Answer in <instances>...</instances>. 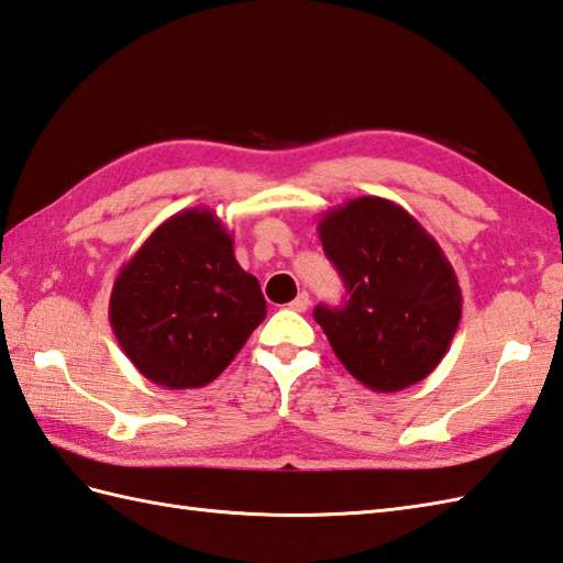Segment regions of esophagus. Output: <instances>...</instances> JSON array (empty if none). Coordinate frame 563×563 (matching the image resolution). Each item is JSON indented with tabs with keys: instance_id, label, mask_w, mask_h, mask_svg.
Wrapping results in <instances>:
<instances>
[{
	"instance_id": "1",
	"label": "esophagus",
	"mask_w": 563,
	"mask_h": 563,
	"mask_svg": "<svg viewBox=\"0 0 563 563\" xmlns=\"http://www.w3.org/2000/svg\"><path fill=\"white\" fill-rule=\"evenodd\" d=\"M287 307H290L292 311H307V307H309V295H307V292H299Z\"/></svg>"
}]
</instances>
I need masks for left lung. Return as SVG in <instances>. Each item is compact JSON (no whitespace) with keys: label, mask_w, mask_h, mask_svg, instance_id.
Wrapping results in <instances>:
<instances>
[{"label":"left lung","mask_w":563,"mask_h":563,"mask_svg":"<svg viewBox=\"0 0 563 563\" xmlns=\"http://www.w3.org/2000/svg\"><path fill=\"white\" fill-rule=\"evenodd\" d=\"M319 238L347 290L343 307L313 309L335 357L378 394L422 382L449 352L463 313L459 278L439 242L382 196L325 211Z\"/></svg>","instance_id":"left-lung-1"}]
</instances>
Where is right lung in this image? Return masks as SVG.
<instances>
[{"label": "right lung", "mask_w": 563, "mask_h": 563, "mask_svg": "<svg viewBox=\"0 0 563 563\" xmlns=\"http://www.w3.org/2000/svg\"><path fill=\"white\" fill-rule=\"evenodd\" d=\"M266 319L258 280L211 208H185L151 232L110 295L117 343L148 382L201 388L225 372Z\"/></svg>", "instance_id": "obj_1"}]
</instances>
